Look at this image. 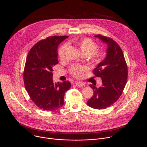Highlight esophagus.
Masks as SVG:
<instances>
[{
  "label": "esophagus",
  "instance_id": "obj_1",
  "mask_svg": "<svg viewBox=\"0 0 147 147\" xmlns=\"http://www.w3.org/2000/svg\"><path fill=\"white\" fill-rule=\"evenodd\" d=\"M74 84H76L77 87H83V86H85L86 84L81 81H76L74 82Z\"/></svg>",
  "mask_w": 147,
  "mask_h": 147
}]
</instances>
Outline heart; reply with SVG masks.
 Instances as JSON below:
<instances>
[{"instance_id": "heart-1", "label": "heart", "mask_w": 147, "mask_h": 147, "mask_svg": "<svg viewBox=\"0 0 147 147\" xmlns=\"http://www.w3.org/2000/svg\"><path fill=\"white\" fill-rule=\"evenodd\" d=\"M74 44L78 48L79 51L82 54L90 56L92 55L97 49L98 45L94 42L90 38H84L80 40H76L74 41ZM67 46L66 44L63 45L60 47L58 51V55L60 59H63L65 56V53L67 49ZM104 58V54L102 52H95L92 57V61L95 64H98L103 60ZM85 67L80 65H74L70 69V72L71 76L75 78H81L85 71Z\"/></svg>"}]
</instances>
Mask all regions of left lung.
<instances>
[{
    "instance_id": "1",
    "label": "left lung",
    "mask_w": 147,
    "mask_h": 147,
    "mask_svg": "<svg viewBox=\"0 0 147 147\" xmlns=\"http://www.w3.org/2000/svg\"><path fill=\"white\" fill-rule=\"evenodd\" d=\"M94 36L108 48L106 57L94 70V75L102 78V85L98 88L90 85L94 95L87 105L94 109H103L111 106L121 95L127 82V66L121 49L114 40L101 35Z\"/></svg>"
}]
</instances>
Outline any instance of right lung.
<instances>
[{
  "label": "right lung",
  "instance_id": "obj_1",
  "mask_svg": "<svg viewBox=\"0 0 147 147\" xmlns=\"http://www.w3.org/2000/svg\"><path fill=\"white\" fill-rule=\"evenodd\" d=\"M68 36H52L37 42L30 51L24 70L26 91L40 109L54 111L63 106L65 92L71 84L53 83V67L58 64V45Z\"/></svg>",
  "mask_w": 147,
  "mask_h": 147
}]
</instances>
